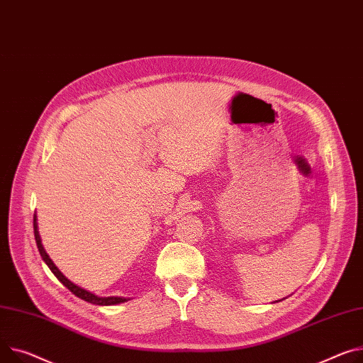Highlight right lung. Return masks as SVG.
<instances>
[{
    "label": "right lung",
    "mask_w": 363,
    "mask_h": 363,
    "mask_svg": "<svg viewBox=\"0 0 363 363\" xmlns=\"http://www.w3.org/2000/svg\"><path fill=\"white\" fill-rule=\"evenodd\" d=\"M33 232H35V240H36V245H38V250H39V254L42 257V259L46 262L48 267H50V270L55 274V277L68 289V291L76 295L77 298L86 301V302H90V303H94V305H115V303H121V302H125L127 299L125 298H118V296H111V298H99L96 296L87 291H84V289L76 286L74 283H71L57 267L55 264L52 262V259L48 257V254L45 252L43 247H42V242H40V238H39V232H38V223H36V216L33 217Z\"/></svg>",
    "instance_id": "right-lung-1"
}]
</instances>
